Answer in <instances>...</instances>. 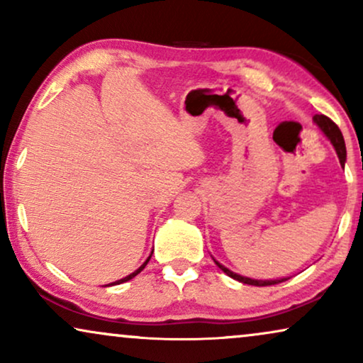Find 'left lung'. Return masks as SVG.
Masks as SVG:
<instances>
[{
  "mask_svg": "<svg viewBox=\"0 0 363 363\" xmlns=\"http://www.w3.org/2000/svg\"><path fill=\"white\" fill-rule=\"evenodd\" d=\"M314 122H315V125L319 127L322 132H324V135L329 138L332 145H334L335 152H337V157H339V160H340V165L344 167L345 165V160H347V150H345V142H344V137H342L340 128L337 127L335 123L332 122L329 117H325V116H314ZM215 262H216V266L220 267L223 272H226L228 276L233 277V279L242 282V284H250V286H272V284H277V282L286 281V279H274V281L251 279V277H245V276L236 274V272L230 271V269H228V267L220 264V262H218V261H215Z\"/></svg>",
  "mask_w": 363,
  "mask_h": 363,
  "instance_id": "obj_1",
  "label": "left lung"
}]
</instances>
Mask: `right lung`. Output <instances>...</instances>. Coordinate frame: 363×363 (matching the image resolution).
Masks as SVG:
<instances>
[{"label":"right lung","instance_id":"right-lung-1","mask_svg":"<svg viewBox=\"0 0 363 363\" xmlns=\"http://www.w3.org/2000/svg\"><path fill=\"white\" fill-rule=\"evenodd\" d=\"M153 252V251H152ZM150 257H152V255L150 256H148V259L145 261V262H143V264L140 266V267H138V269L137 271H133L132 272V274H128L127 277H123V279H118V281H116V282H112V284H108V286H116V284H122V282H127V281H130L132 279V277H135L137 274H138V272H140V271H143V267H145L147 266V262L148 261H150Z\"/></svg>","mask_w":363,"mask_h":363}]
</instances>
